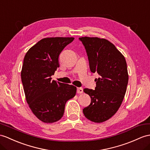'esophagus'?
<instances>
[{"label": "esophagus", "instance_id": "obj_1", "mask_svg": "<svg viewBox=\"0 0 150 150\" xmlns=\"http://www.w3.org/2000/svg\"><path fill=\"white\" fill-rule=\"evenodd\" d=\"M83 92V88H77V93H82Z\"/></svg>", "mask_w": 150, "mask_h": 150}]
</instances>
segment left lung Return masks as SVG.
<instances>
[{"mask_svg":"<svg viewBox=\"0 0 150 150\" xmlns=\"http://www.w3.org/2000/svg\"><path fill=\"white\" fill-rule=\"evenodd\" d=\"M79 39L86 49L92 72L96 79L95 90L85 88L90 104L83 109L85 117L95 123L109 120L117 112L125 97L129 81L125 58L112 43L103 38L82 37Z\"/></svg>","mask_w":150,"mask_h":150,"instance_id":"1","label":"left lung"}]
</instances>
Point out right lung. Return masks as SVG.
<instances>
[{
  "label": "right lung",
  "instance_id": "obj_1",
  "mask_svg": "<svg viewBox=\"0 0 150 150\" xmlns=\"http://www.w3.org/2000/svg\"><path fill=\"white\" fill-rule=\"evenodd\" d=\"M74 38H47L31 47L24 57L21 72L27 103L34 115L44 123L62 117L67 101L74 97L76 87L52 81L62 51Z\"/></svg>",
  "mask_w": 150,
  "mask_h": 150
}]
</instances>
